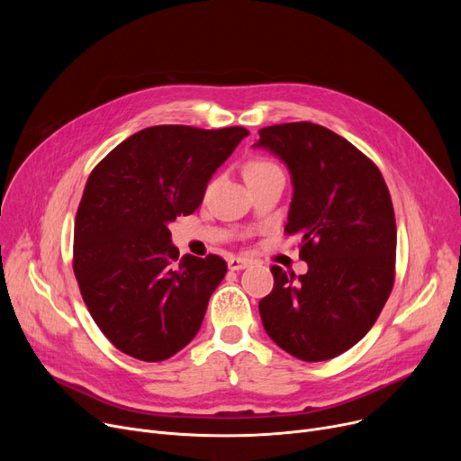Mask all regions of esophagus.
<instances>
[{
    "label": "esophagus",
    "instance_id": "esophagus-1",
    "mask_svg": "<svg viewBox=\"0 0 461 461\" xmlns=\"http://www.w3.org/2000/svg\"><path fill=\"white\" fill-rule=\"evenodd\" d=\"M249 265H250V259H247V258H230L228 259V267L231 271H243L249 267Z\"/></svg>",
    "mask_w": 461,
    "mask_h": 461
}]
</instances>
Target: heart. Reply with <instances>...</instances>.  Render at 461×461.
<instances>
[{
  "label": "heart",
  "instance_id": "obj_1",
  "mask_svg": "<svg viewBox=\"0 0 461 461\" xmlns=\"http://www.w3.org/2000/svg\"><path fill=\"white\" fill-rule=\"evenodd\" d=\"M273 166H276V164H273V162L267 160V158H261V157L252 158V160H249L247 166H245V177L254 176V174H259V172H265V169H269V167H273Z\"/></svg>",
  "mask_w": 461,
  "mask_h": 461
}]
</instances>
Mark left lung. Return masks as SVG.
Instances as JSON below:
<instances>
[{
  "label": "left lung",
  "mask_w": 461,
  "mask_h": 461,
  "mask_svg": "<svg viewBox=\"0 0 461 461\" xmlns=\"http://www.w3.org/2000/svg\"><path fill=\"white\" fill-rule=\"evenodd\" d=\"M289 167L287 235H299L308 273L271 267L259 301L271 340L306 362L342 355L374 327L396 276V218L379 167L353 143L308 121L259 131Z\"/></svg>",
  "instance_id": "obj_1"
}]
</instances>
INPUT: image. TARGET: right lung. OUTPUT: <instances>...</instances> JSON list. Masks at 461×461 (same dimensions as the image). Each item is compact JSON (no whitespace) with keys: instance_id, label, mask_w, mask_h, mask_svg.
I'll return each mask as SVG.
<instances>
[{"instance_id":"obj_1","label":"right lung","mask_w":461,"mask_h":461,"mask_svg":"<svg viewBox=\"0 0 461 461\" xmlns=\"http://www.w3.org/2000/svg\"><path fill=\"white\" fill-rule=\"evenodd\" d=\"M245 136V127L157 125L89 174L72 269L93 321L125 355L166 360L198 334L228 265L214 254L179 258L167 224L202 205L211 176Z\"/></svg>"}]
</instances>
